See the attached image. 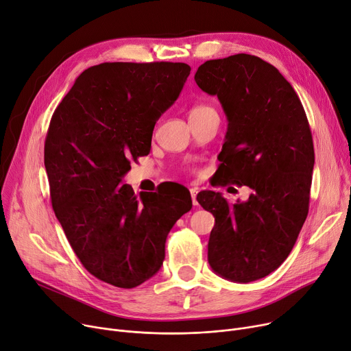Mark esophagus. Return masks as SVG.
I'll list each match as a JSON object with an SVG mask.
<instances>
[{
    "mask_svg": "<svg viewBox=\"0 0 351 351\" xmlns=\"http://www.w3.org/2000/svg\"><path fill=\"white\" fill-rule=\"evenodd\" d=\"M196 195H197V189H196V188H192V189H191V196H192V204H193V206H197Z\"/></svg>",
    "mask_w": 351,
    "mask_h": 351,
    "instance_id": "34e87169",
    "label": "esophagus"
}]
</instances>
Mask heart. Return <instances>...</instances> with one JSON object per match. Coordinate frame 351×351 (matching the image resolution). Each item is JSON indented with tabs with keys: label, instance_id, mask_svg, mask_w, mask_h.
I'll return each instance as SVG.
<instances>
[{
	"label": "heart",
	"instance_id": "1",
	"mask_svg": "<svg viewBox=\"0 0 351 351\" xmlns=\"http://www.w3.org/2000/svg\"><path fill=\"white\" fill-rule=\"evenodd\" d=\"M213 108L209 106V105H205V104H200V105H196L191 109V115L189 117H197V115H204V114H208V112H213Z\"/></svg>",
	"mask_w": 351,
	"mask_h": 351
}]
</instances>
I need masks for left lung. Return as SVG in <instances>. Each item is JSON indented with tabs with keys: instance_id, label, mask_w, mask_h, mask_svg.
I'll list each match as a JSON object with an SVG mask.
<instances>
[{
	"instance_id": "1",
	"label": "left lung",
	"mask_w": 351,
	"mask_h": 351,
	"mask_svg": "<svg viewBox=\"0 0 351 351\" xmlns=\"http://www.w3.org/2000/svg\"><path fill=\"white\" fill-rule=\"evenodd\" d=\"M195 81L217 97L228 118L216 185L252 189L234 204L219 192L197 193L215 216L208 261L226 280H259L286 261L308 213L315 166L308 121L279 69L254 55L206 61Z\"/></svg>"
}]
</instances>
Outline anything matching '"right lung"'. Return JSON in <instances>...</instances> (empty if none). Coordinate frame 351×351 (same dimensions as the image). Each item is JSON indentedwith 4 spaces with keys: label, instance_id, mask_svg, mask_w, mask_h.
Returning a JSON list of instances; mask_svg holds the SVG:
<instances>
[{
    "label": "right lung",
    "instance_id": "obj_1",
    "mask_svg": "<svg viewBox=\"0 0 351 351\" xmlns=\"http://www.w3.org/2000/svg\"><path fill=\"white\" fill-rule=\"evenodd\" d=\"M191 73L183 62H105L85 69L55 109L44 147L52 208L71 247L97 279L132 289L155 276L176 220L192 209L176 185L142 192L121 183L147 155L156 121Z\"/></svg>",
    "mask_w": 351,
    "mask_h": 351
}]
</instances>
